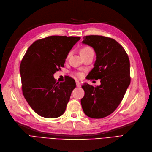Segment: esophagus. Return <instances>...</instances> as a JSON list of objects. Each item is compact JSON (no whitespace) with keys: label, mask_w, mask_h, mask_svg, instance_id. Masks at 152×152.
Returning <instances> with one entry per match:
<instances>
[{"label":"esophagus","mask_w":152,"mask_h":152,"mask_svg":"<svg viewBox=\"0 0 152 152\" xmlns=\"http://www.w3.org/2000/svg\"><path fill=\"white\" fill-rule=\"evenodd\" d=\"M76 85H77V86H78V87H80L81 83H80V82H79L78 81H76Z\"/></svg>","instance_id":"1"}]
</instances>
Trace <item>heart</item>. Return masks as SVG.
Listing matches in <instances>:
<instances>
[{"instance_id":"obj_1","label":"heart","mask_w":152,"mask_h":152,"mask_svg":"<svg viewBox=\"0 0 152 152\" xmlns=\"http://www.w3.org/2000/svg\"><path fill=\"white\" fill-rule=\"evenodd\" d=\"M90 53H93L94 54V51L93 49L90 47V46H84L83 48H82V49H80V54L81 56H83V55H86L88 54H90ZM77 76H80V74H77Z\"/></svg>"}]
</instances>
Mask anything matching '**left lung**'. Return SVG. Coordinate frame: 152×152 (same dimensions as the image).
I'll return each mask as SVG.
<instances>
[{
	"instance_id": "1",
	"label": "left lung",
	"mask_w": 152,
	"mask_h": 152,
	"mask_svg": "<svg viewBox=\"0 0 152 152\" xmlns=\"http://www.w3.org/2000/svg\"><path fill=\"white\" fill-rule=\"evenodd\" d=\"M83 38V44L91 46L96 55L94 68L86 78L100 79L101 85H82V109L90 118H103L116 110L131 83L129 59L123 47L113 38L98 35Z\"/></svg>"
}]
</instances>
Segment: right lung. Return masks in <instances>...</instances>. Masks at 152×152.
<instances>
[{
    "mask_svg": "<svg viewBox=\"0 0 152 152\" xmlns=\"http://www.w3.org/2000/svg\"><path fill=\"white\" fill-rule=\"evenodd\" d=\"M78 37L50 36L34 41L21 60L20 72L23 96L33 111L42 117L56 118L66 111L75 82L68 77L56 83L53 75L64 67Z\"/></svg>",
    "mask_w": 152,
    "mask_h": 152,
    "instance_id": "right-lung-1",
    "label": "right lung"
}]
</instances>
